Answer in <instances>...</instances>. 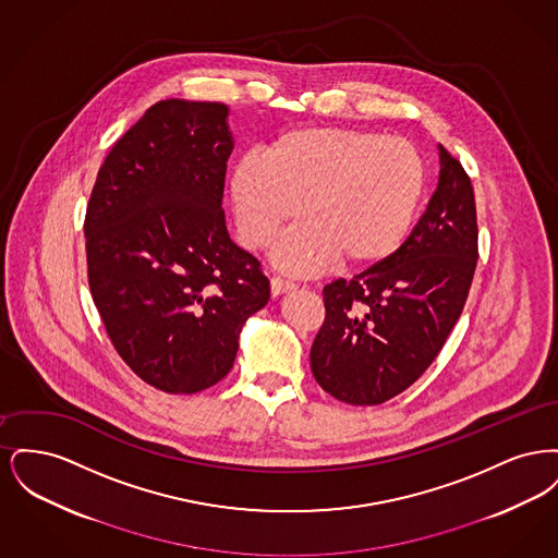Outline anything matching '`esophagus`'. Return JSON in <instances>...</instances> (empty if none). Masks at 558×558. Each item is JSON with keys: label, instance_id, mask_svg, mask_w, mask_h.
<instances>
[{"label": "esophagus", "instance_id": "esophagus-1", "mask_svg": "<svg viewBox=\"0 0 558 558\" xmlns=\"http://www.w3.org/2000/svg\"><path fill=\"white\" fill-rule=\"evenodd\" d=\"M292 289H296V284L292 280H287L282 276H271V294H282V292H289Z\"/></svg>", "mask_w": 558, "mask_h": 558}]
</instances>
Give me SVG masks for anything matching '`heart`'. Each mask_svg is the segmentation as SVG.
I'll list each match as a JSON object with an SVG mask.
<instances>
[{"label":"heart","mask_w":558,"mask_h":558,"mask_svg":"<svg viewBox=\"0 0 558 558\" xmlns=\"http://www.w3.org/2000/svg\"><path fill=\"white\" fill-rule=\"evenodd\" d=\"M425 186V165L403 137L341 128L282 133L264 160L244 157L232 175V203L248 248H274L291 274H314L335 259L347 267L385 262L405 239Z\"/></svg>","instance_id":"obj_1"}]
</instances>
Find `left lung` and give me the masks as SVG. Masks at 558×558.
I'll use <instances>...</instances> for the list:
<instances>
[{
	"label": "left lung",
	"mask_w": 558,
	"mask_h": 558,
	"mask_svg": "<svg viewBox=\"0 0 558 558\" xmlns=\"http://www.w3.org/2000/svg\"><path fill=\"white\" fill-rule=\"evenodd\" d=\"M469 173L439 144V182L412 234L385 262L324 287L312 345L319 387L351 405H378L416 383L446 345L477 267Z\"/></svg>",
	"instance_id": "1"
}]
</instances>
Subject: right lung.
Returning <instances> with one entry per match:
<instances>
[{"mask_svg":"<svg viewBox=\"0 0 558 558\" xmlns=\"http://www.w3.org/2000/svg\"><path fill=\"white\" fill-rule=\"evenodd\" d=\"M228 107L160 100L114 142L85 213L87 280L108 339L144 383L187 396L234 366L269 301L262 264L221 209Z\"/></svg>","mask_w":558,"mask_h":558,"instance_id":"1","label":"right lung"}]
</instances>
